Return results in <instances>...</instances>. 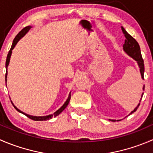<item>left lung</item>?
Masks as SVG:
<instances>
[{
	"mask_svg": "<svg viewBox=\"0 0 153 153\" xmlns=\"http://www.w3.org/2000/svg\"><path fill=\"white\" fill-rule=\"evenodd\" d=\"M121 28H122V31L126 37L125 43H124L123 45L124 51H125L130 56V57L134 58V60L137 62L139 67H140L141 77L143 79H144V78H143V73H144V63H143V58H142L141 52H140V45H139L138 42H137V41H136L135 39H134V38L130 35V34H128V33H127V31L123 27ZM143 89L144 90V87H143ZM143 93L142 94V96H143ZM139 105H140V104H138V105L134 108V111H131V114H132V113H134V111H137ZM112 121H115V120H112Z\"/></svg>",
	"mask_w": 153,
	"mask_h": 153,
	"instance_id": "1",
	"label": "left lung"
}]
</instances>
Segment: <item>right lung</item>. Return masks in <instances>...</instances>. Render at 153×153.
Returning a JSON list of instances; mask_svg holds the SVG:
<instances>
[{
    "instance_id": "add662e5",
    "label": "right lung",
    "mask_w": 153,
    "mask_h": 153,
    "mask_svg": "<svg viewBox=\"0 0 153 153\" xmlns=\"http://www.w3.org/2000/svg\"><path fill=\"white\" fill-rule=\"evenodd\" d=\"M31 27L30 26H27V27H25V28H23V29L22 30L20 31V32L19 33L16 35V36L15 37V39H13V44H12V46H11V48H10V51H9L8 54H7V60H6V69H7V71H6V75H5V80H6V83H7V66H8L9 65V63H10V57H11V54H12V50L14 48V47L16 46V45L17 44V42H19V39L22 38V37H23L25 35V33H26L27 32L28 30H29L30 29ZM70 99H71V95L70 93H69V97H68L67 100L66 101V102H65L64 104H63V106L61 107V108H60L59 110H57L56 112L54 113V114H51V115H48V116H45V117H34V116H30V115H28V114H25V113H23L22 111H19V109H18L17 108H16V106H14V108H16V110H17L19 112L22 113V114H25V115H26L27 117L28 118H30V119L33 120H35V121H42V120H50L52 118V117H56L57 116V115H59V114H60V113L62 112V111H63V110L65 109V108H66V106L68 105V104H69V101H70Z\"/></svg>"
}]
</instances>
